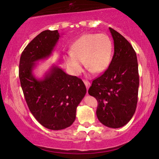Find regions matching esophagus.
I'll return each mask as SVG.
<instances>
[{
    "label": "esophagus",
    "instance_id": "1",
    "mask_svg": "<svg viewBox=\"0 0 159 159\" xmlns=\"http://www.w3.org/2000/svg\"><path fill=\"white\" fill-rule=\"evenodd\" d=\"M83 82H84L85 85V87L86 88H87V90H88V88H89V87L90 86V83L89 81H88V80H83Z\"/></svg>",
    "mask_w": 159,
    "mask_h": 159
}]
</instances>
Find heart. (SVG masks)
I'll return each mask as SVG.
<instances>
[{
    "label": "heart",
    "instance_id": "1",
    "mask_svg": "<svg viewBox=\"0 0 159 159\" xmlns=\"http://www.w3.org/2000/svg\"><path fill=\"white\" fill-rule=\"evenodd\" d=\"M113 45L104 34L83 35L74 43L71 52L64 57L66 65L76 76L83 71V64L90 72L100 74L108 68L111 61Z\"/></svg>",
    "mask_w": 159,
    "mask_h": 159
}]
</instances>
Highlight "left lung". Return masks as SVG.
<instances>
[{"label": "left lung", "instance_id": "1", "mask_svg": "<svg viewBox=\"0 0 159 159\" xmlns=\"http://www.w3.org/2000/svg\"><path fill=\"white\" fill-rule=\"evenodd\" d=\"M114 54L103 74L93 80L88 93L98 102L96 114L102 124L118 128L130 121L138 103L139 73L133 46L112 28Z\"/></svg>", "mask_w": 159, "mask_h": 159}]
</instances>
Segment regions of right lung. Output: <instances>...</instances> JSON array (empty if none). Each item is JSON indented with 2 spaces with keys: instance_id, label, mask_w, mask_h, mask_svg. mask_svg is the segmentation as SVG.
I'll list each match as a JSON object with an SVG mask.
<instances>
[{
  "instance_id": "add662e5",
  "label": "right lung",
  "mask_w": 159,
  "mask_h": 159,
  "mask_svg": "<svg viewBox=\"0 0 159 159\" xmlns=\"http://www.w3.org/2000/svg\"><path fill=\"white\" fill-rule=\"evenodd\" d=\"M60 38L57 30H45L36 36L21 53L19 77L29 109L36 119L50 130L69 127L76 108L86 93L82 80L52 66L45 77L32 74L36 61L49 57Z\"/></svg>"
}]
</instances>
